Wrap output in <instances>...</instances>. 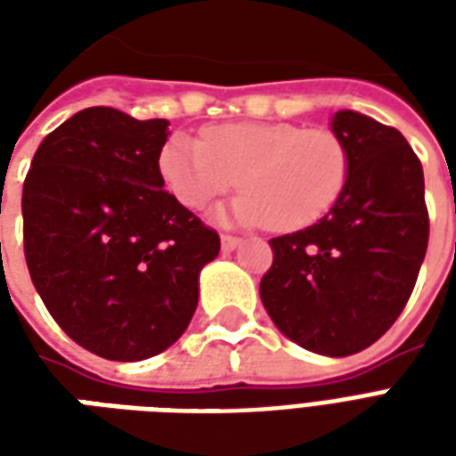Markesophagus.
<instances>
[{
	"label": "esophagus",
	"mask_w": 456,
	"mask_h": 456,
	"mask_svg": "<svg viewBox=\"0 0 456 456\" xmlns=\"http://www.w3.org/2000/svg\"><path fill=\"white\" fill-rule=\"evenodd\" d=\"M239 241H241L239 237H232V234H222V248H224V251H232V248H237Z\"/></svg>",
	"instance_id": "esophagus-1"
}]
</instances>
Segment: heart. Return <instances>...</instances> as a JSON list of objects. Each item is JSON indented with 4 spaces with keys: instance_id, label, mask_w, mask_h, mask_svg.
Masks as SVG:
<instances>
[{
    "instance_id": "1",
    "label": "heart",
    "mask_w": 456,
    "mask_h": 456,
    "mask_svg": "<svg viewBox=\"0 0 456 456\" xmlns=\"http://www.w3.org/2000/svg\"><path fill=\"white\" fill-rule=\"evenodd\" d=\"M160 175L190 209H202L241 183L232 217L296 232L315 224L342 198L352 159L342 136L283 121H237L173 139L160 149Z\"/></svg>"
}]
</instances>
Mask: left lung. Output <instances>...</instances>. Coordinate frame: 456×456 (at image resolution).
Segmentation results:
<instances>
[{"instance_id":"8db88e82","label":"left lung","mask_w":456,"mask_h":456,"mask_svg":"<svg viewBox=\"0 0 456 456\" xmlns=\"http://www.w3.org/2000/svg\"><path fill=\"white\" fill-rule=\"evenodd\" d=\"M352 170L342 198L313 227L271 239L261 303L300 346L349 356L371 346L411 297L430 239L420 159L401 131L337 112Z\"/></svg>"}]
</instances>
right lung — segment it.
<instances>
[{"label": "right lung", "instance_id": "1", "mask_svg": "<svg viewBox=\"0 0 456 456\" xmlns=\"http://www.w3.org/2000/svg\"><path fill=\"white\" fill-rule=\"evenodd\" d=\"M168 119L90 107L51 131L26 173L24 256L48 313L110 362L175 342L219 234L163 190Z\"/></svg>", "mask_w": 456, "mask_h": 456}]
</instances>
